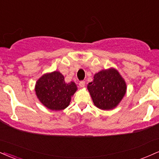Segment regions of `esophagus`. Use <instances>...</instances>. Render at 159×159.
<instances>
[{"label":"esophagus","mask_w":159,"mask_h":159,"mask_svg":"<svg viewBox=\"0 0 159 159\" xmlns=\"http://www.w3.org/2000/svg\"><path fill=\"white\" fill-rule=\"evenodd\" d=\"M79 86L81 87H84L85 86V81H80V83H79Z\"/></svg>","instance_id":"34e87169"}]
</instances>
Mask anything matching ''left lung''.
Returning a JSON list of instances; mask_svg holds the SVG:
<instances>
[{"label":"left lung","mask_w":159,"mask_h":159,"mask_svg":"<svg viewBox=\"0 0 159 159\" xmlns=\"http://www.w3.org/2000/svg\"><path fill=\"white\" fill-rule=\"evenodd\" d=\"M93 103L101 110H111L119 104L126 93L127 86L121 75L115 69L101 70L88 84Z\"/></svg>","instance_id":"1"}]
</instances>
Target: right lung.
Here are the masks:
<instances>
[{
	"label": "right lung",
	"mask_w": 159,
	"mask_h": 159,
	"mask_svg": "<svg viewBox=\"0 0 159 159\" xmlns=\"http://www.w3.org/2000/svg\"><path fill=\"white\" fill-rule=\"evenodd\" d=\"M76 90L75 84L72 81L66 83L64 75L58 71L43 75L35 85L38 98L52 110H61L67 107Z\"/></svg>",
	"instance_id": "add662e5"
}]
</instances>
